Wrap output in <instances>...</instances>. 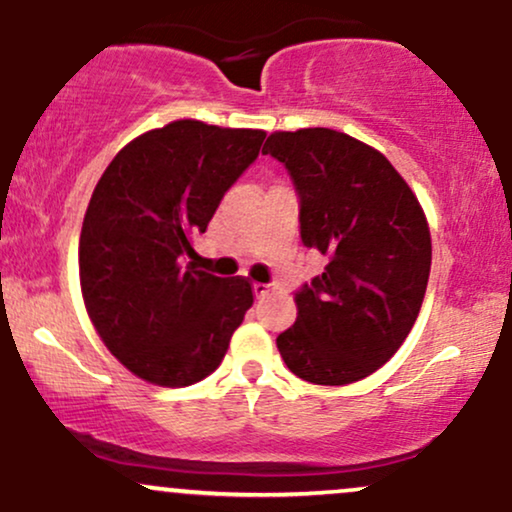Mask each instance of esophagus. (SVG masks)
<instances>
[{
    "instance_id": "esophagus-1",
    "label": "esophagus",
    "mask_w": 512,
    "mask_h": 512,
    "mask_svg": "<svg viewBox=\"0 0 512 512\" xmlns=\"http://www.w3.org/2000/svg\"><path fill=\"white\" fill-rule=\"evenodd\" d=\"M272 291L274 289L269 284H252V293H255V298H267Z\"/></svg>"
}]
</instances>
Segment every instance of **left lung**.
<instances>
[{
    "label": "left lung",
    "mask_w": 512,
    "mask_h": 512,
    "mask_svg": "<svg viewBox=\"0 0 512 512\" xmlns=\"http://www.w3.org/2000/svg\"><path fill=\"white\" fill-rule=\"evenodd\" d=\"M262 154L289 170L303 245L327 257L293 296L279 354L308 383H356L395 356L419 317L431 274L424 211L380 151L344 132H274Z\"/></svg>",
    "instance_id": "8db88e82"
}]
</instances>
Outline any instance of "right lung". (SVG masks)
Wrapping results in <instances>:
<instances>
[{"mask_svg": "<svg viewBox=\"0 0 512 512\" xmlns=\"http://www.w3.org/2000/svg\"><path fill=\"white\" fill-rule=\"evenodd\" d=\"M262 142V129L170 122L129 142L93 190L79 238L88 317L149 383L185 387L214 373L252 305L243 276L199 272L187 257Z\"/></svg>", "mask_w": 512, "mask_h": 512, "instance_id": "1", "label": "right lung"}]
</instances>
